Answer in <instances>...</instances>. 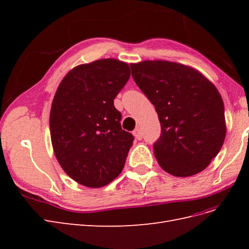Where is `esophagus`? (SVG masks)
Segmentation results:
<instances>
[{"label":"esophagus","mask_w":249,"mask_h":249,"mask_svg":"<svg viewBox=\"0 0 249 249\" xmlns=\"http://www.w3.org/2000/svg\"><path fill=\"white\" fill-rule=\"evenodd\" d=\"M133 134H134L135 138H136L137 140H141L142 139V132H141V130L139 129V127H137L136 130H134Z\"/></svg>","instance_id":"34e87169"}]
</instances>
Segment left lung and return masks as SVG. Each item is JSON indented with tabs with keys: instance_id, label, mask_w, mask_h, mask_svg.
Masks as SVG:
<instances>
[{
	"instance_id": "obj_1",
	"label": "left lung",
	"mask_w": 249,
	"mask_h": 249,
	"mask_svg": "<svg viewBox=\"0 0 249 249\" xmlns=\"http://www.w3.org/2000/svg\"><path fill=\"white\" fill-rule=\"evenodd\" d=\"M130 66L160 120L161 135L154 143L160 166L180 178L202 171L220 152L227 133L220 93L183 64L157 60Z\"/></svg>"
}]
</instances>
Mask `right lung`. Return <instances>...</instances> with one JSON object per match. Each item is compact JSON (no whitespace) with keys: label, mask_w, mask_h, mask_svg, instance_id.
<instances>
[{"label":"right lung","mask_w":249,"mask_h":249,"mask_svg":"<svg viewBox=\"0 0 249 249\" xmlns=\"http://www.w3.org/2000/svg\"><path fill=\"white\" fill-rule=\"evenodd\" d=\"M131 76L129 65L101 59L74 67L60 83L50 113L59 164L90 188L111 183L123 171L134 136L122 129L114 99Z\"/></svg>","instance_id":"right-lung-1"}]
</instances>
